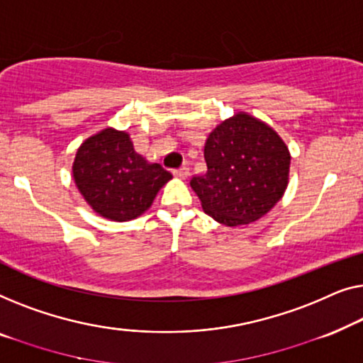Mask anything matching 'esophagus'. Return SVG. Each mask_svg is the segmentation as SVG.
<instances>
[{"label":"esophagus","mask_w":363,"mask_h":363,"mask_svg":"<svg viewBox=\"0 0 363 363\" xmlns=\"http://www.w3.org/2000/svg\"><path fill=\"white\" fill-rule=\"evenodd\" d=\"M172 174H174L176 177H179V179H186V177H187L189 174H191V172H189V167L182 166V167H179V169L172 171Z\"/></svg>","instance_id":"34e87169"}]
</instances>
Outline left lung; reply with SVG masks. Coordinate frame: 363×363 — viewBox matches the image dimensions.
I'll return each mask as SVG.
<instances>
[{"instance_id":"1","label":"left lung","mask_w":363,"mask_h":363,"mask_svg":"<svg viewBox=\"0 0 363 363\" xmlns=\"http://www.w3.org/2000/svg\"><path fill=\"white\" fill-rule=\"evenodd\" d=\"M206 174L191 179L203 212L227 227L258 220L283 197L289 151L277 131L238 113L223 121L203 147Z\"/></svg>"}]
</instances>
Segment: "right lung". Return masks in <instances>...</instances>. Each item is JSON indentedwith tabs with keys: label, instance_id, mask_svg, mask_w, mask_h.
<instances>
[{
	"label": "right lung",
	"instance_id": "obj_1",
	"mask_svg": "<svg viewBox=\"0 0 363 363\" xmlns=\"http://www.w3.org/2000/svg\"><path fill=\"white\" fill-rule=\"evenodd\" d=\"M172 174L150 164L123 131L104 130L79 147L74 179L95 212L116 222L141 216Z\"/></svg>",
	"mask_w": 363,
	"mask_h": 363
}]
</instances>
